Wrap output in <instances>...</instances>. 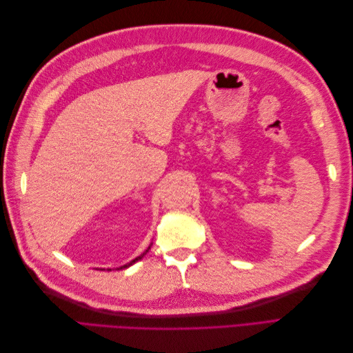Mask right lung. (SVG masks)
<instances>
[{
  "instance_id": "right-lung-1",
  "label": "right lung",
  "mask_w": 353,
  "mask_h": 353,
  "mask_svg": "<svg viewBox=\"0 0 353 353\" xmlns=\"http://www.w3.org/2000/svg\"><path fill=\"white\" fill-rule=\"evenodd\" d=\"M150 248H152V244L150 245H148V248H147V250L144 252V253H141L140 256H137V258L135 259H132L130 263H126V265H123V266H119V268H116V270H123V268H130V266L132 265V263H135L137 261H140V259H143L144 258V254L148 252V250H150ZM109 271H112V270H109Z\"/></svg>"
}]
</instances>
